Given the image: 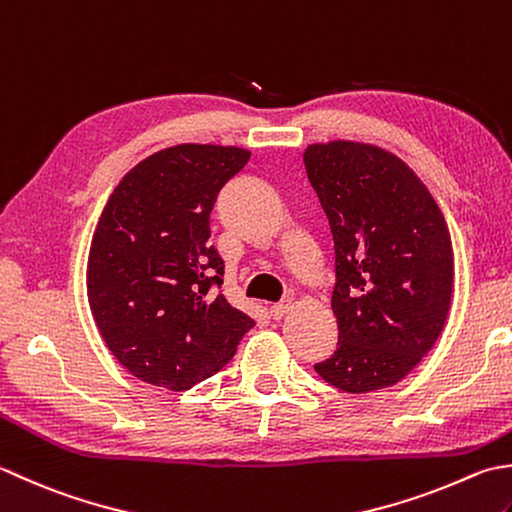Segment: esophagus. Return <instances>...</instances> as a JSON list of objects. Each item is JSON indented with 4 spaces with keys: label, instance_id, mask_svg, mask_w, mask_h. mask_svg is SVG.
<instances>
[{
    "label": "esophagus",
    "instance_id": "esophagus-1",
    "mask_svg": "<svg viewBox=\"0 0 512 512\" xmlns=\"http://www.w3.org/2000/svg\"><path fill=\"white\" fill-rule=\"evenodd\" d=\"M290 308H293V299L286 297V299H282V302H279V304L270 306V315H273L275 319H282Z\"/></svg>",
    "mask_w": 512,
    "mask_h": 512
}]
</instances>
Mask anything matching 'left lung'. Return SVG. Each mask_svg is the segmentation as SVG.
I'll return each mask as SVG.
<instances>
[{
  "label": "left lung",
  "instance_id": "8db88e82",
  "mask_svg": "<svg viewBox=\"0 0 512 512\" xmlns=\"http://www.w3.org/2000/svg\"><path fill=\"white\" fill-rule=\"evenodd\" d=\"M335 242V355L317 375L344 393L404 379L442 335L453 297L446 219L415 170L388 150L337 139L304 153Z\"/></svg>",
  "mask_w": 512,
  "mask_h": 512
}]
</instances>
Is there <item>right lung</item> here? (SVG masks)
Listing matches in <instances>:
<instances>
[{
	"instance_id": "right-lung-1",
	"label": "right lung",
	"mask_w": 512,
	"mask_h": 512,
	"mask_svg": "<svg viewBox=\"0 0 512 512\" xmlns=\"http://www.w3.org/2000/svg\"><path fill=\"white\" fill-rule=\"evenodd\" d=\"M250 153L179 144L130 168L99 217L88 253V304L130 375L188 390L222 370L255 326L219 293L224 259L210 246L217 193Z\"/></svg>"
}]
</instances>
